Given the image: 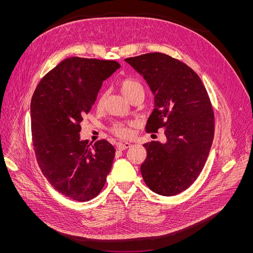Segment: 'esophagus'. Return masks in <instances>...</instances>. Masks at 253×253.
Instances as JSON below:
<instances>
[{
  "instance_id": "1",
  "label": "esophagus",
  "mask_w": 253,
  "mask_h": 253,
  "mask_svg": "<svg viewBox=\"0 0 253 253\" xmlns=\"http://www.w3.org/2000/svg\"><path fill=\"white\" fill-rule=\"evenodd\" d=\"M132 147V143L131 142H118L117 143V148H118V150H126V149H128V148H131Z\"/></svg>"
}]
</instances>
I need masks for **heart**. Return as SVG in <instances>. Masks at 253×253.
I'll return each instance as SVG.
<instances>
[{
  "label": "heart",
  "instance_id": "b5f03b06",
  "mask_svg": "<svg viewBox=\"0 0 253 253\" xmlns=\"http://www.w3.org/2000/svg\"><path fill=\"white\" fill-rule=\"evenodd\" d=\"M119 85H120V90L122 95H124L127 100H129V99L137 94L143 95L142 84L135 79L126 78V79L121 80ZM103 99H104V96L100 98L99 104L102 103ZM113 133L121 137V138H127V137L131 136V128L124 124H117L113 126Z\"/></svg>",
  "mask_w": 253,
  "mask_h": 253
}]
</instances>
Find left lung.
<instances>
[{"label": "left lung", "instance_id": "1", "mask_svg": "<svg viewBox=\"0 0 253 253\" xmlns=\"http://www.w3.org/2000/svg\"><path fill=\"white\" fill-rule=\"evenodd\" d=\"M126 62L142 76L154 96L145 131L166 127V142L143 144L142 178L153 192L176 195L196 180L209 156L214 114L208 93L192 68L165 53H145Z\"/></svg>", "mask_w": 253, "mask_h": 253}]
</instances>
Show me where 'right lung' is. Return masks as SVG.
<instances>
[{"instance_id": "add662e5", "label": "right lung", "mask_w": 253, "mask_h": 253, "mask_svg": "<svg viewBox=\"0 0 253 253\" xmlns=\"http://www.w3.org/2000/svg\"><path fill=\"white\" fill-rule=\"evenodd\" d=\"M116 61L72 57L38 84L30 103L36 157L43 175L58 192L78 202L102 190L115 157L104 139L94 144L80 138V124L94 105Z\"/></svg>"}]
</instances>
